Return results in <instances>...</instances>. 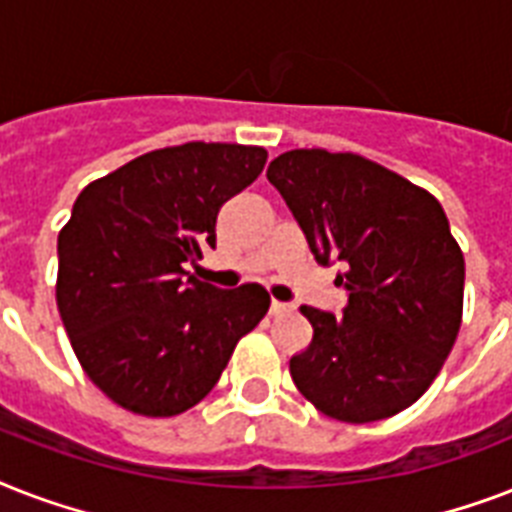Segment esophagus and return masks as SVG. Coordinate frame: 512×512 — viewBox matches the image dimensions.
Instances as JSON below:
<instances>
[{"label": "esophagus", "instance_id": "esophagus-1", "mask_svg": "<svg viewBox=\"0 0 512 512\" xmlns=\"http://www.w3.org/2000/svg\"><path fill=\"white\" fill-rule=\"evenodd\" d=\"M292 311V305L281 303V300H273L271 303V316H284V313Z\"/></svg>", "mask_w": 512, "mask_h": 512}]
</instances>
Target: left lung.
I'll return each mask as SVG.
<instances>
[{
    "mask_svg": "<svg viewBox=\"0 0 512 512\" xmlns=\"http://www.w3.org/2000/svg\"><path fill=\"white\" fill-rule=\"evenodd\" d=\"M268 180L316 263L345 268L340 319L300 308L313 340L289 361L297 390L353 425L404 412L436 380L462 324L465 257L444 209L382 164L324 148L276 156Z\"/></svg>",
    "mask_w": 512,
    "mask_h": 512,
    "instance_id": "8db88e82",
    "label": "left lung"
}]
</instances>
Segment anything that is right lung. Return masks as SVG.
Here are the masks:
<instances>
[{"mask_svg": "<svg viewBox=\"0 0 512 512\" xmlns=\"http://www.w3.org/2000/svg\"><path fill=\"white\" fill-rule=\"evenodd\" d=\"M268 151L183 143L132 159L79 193L58 233V311L79 364L114 404L175 417L215 388L271 297L260 284L185 281L215 249L217 212Z\"/></svg>", "mask_w": 512, "mask_h": 512, "instance_id": "obj_1", "label": "right lung"}]
</instances>
